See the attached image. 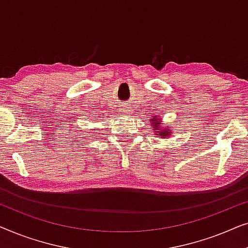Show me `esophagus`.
I'll list each match as a JSON object with an SVG mask.
<instances>
[{
	"mask_svg": "<svg viewBox=\"0 0 248 248\" xmlns=\"http://www.w3.org/2000/svg\"><path fill=\"white\" fill-rule=\"evenodd\" d=\"M125 113H128V110H126V111H125Z\"/></svg>",
	"mask_w": 248,
	"mask_h": 248,
	"instance_id": "1",
	"label": "esophagus"
}]
</instances>
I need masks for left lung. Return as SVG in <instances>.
Returning <instances> with one entry per match:
<instances>
[{"instance_id": "8db88e82", "label": "left lung", "mask_w": 248, "mask_h": 248, "mask_svg": "<svg viewBox=\"0 0 248 248\" xmlns=\"http://www.w3.org/2000/svg\"><path fill=\"white\" fill-rule=\"evenodd\" d=\"M151 124H152V128H154V131L155 132V135H159V137L161 138H167L169 137V134H170V128L168 127H162V123L159 120L158 116H155V118H151Z\"/></svg>"}]
</instances>
